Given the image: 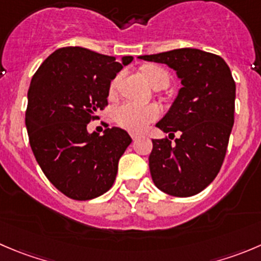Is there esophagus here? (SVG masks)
I'll list each match as a JSON object with an SVG mask.
<instances>
[{"label":"esophagus","mask_w":261,"mask_h":261,"mask_svg":"<svg viewBox=\"0 0 261 261\" xmlns=\"http://www.w3.org/2000/svg\"><path fill=\"white\" fill-rule=\"evenodd\" d=\"M130 136L133 138V140H136V139H139L141 136V134L139 133H130Z\"/></svg>","instance_id":"obj_1"}]
</instances>
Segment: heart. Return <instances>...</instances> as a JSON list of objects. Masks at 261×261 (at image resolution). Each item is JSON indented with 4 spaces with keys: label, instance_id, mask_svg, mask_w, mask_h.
I'll list each match as a JSON object with an SVG mask.
<instances>
[{
    "label": "heart",
    "instance_id": "b5f03b06",
    "mask_svg": "<svg viewBox=\"0 0 261 261\" xmlns=\"http://www.w3.org/2000/svg\"><path fill=\"white\" fill-rule=\"evenodd\" d=\"M143 75L153 88H166L169 84V74L163 67L149 65L143 69ZM120 75L111 82L110 92L117 89ZM159 117V110L155 106H143L133 102H125L115 111V120L125 130L138 133L144 130L149 123Z\"/></svg>",
    "mask_w": 261,
    "mask_h": 261
}]
</instances>
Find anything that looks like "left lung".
<instances>
[{"instance_id": "8db88e82", "label": "left lung", "mask_w": 261, "mask_h": 261, "mask_svg": "<svg viewBox=\"0 0 261 261\" xmlns=\"http://www.w3.org/2000/svg\"><path fill=\"white\" fill-rule=\"evenodd\" d=\"M140 60L166 63L182 88L156 127L174 137L153 139L149 168L166 194L187 198L203 191L217 177L227 153L234 122L236 84L226 61L213 53L181 48Z\"/></svg>"}]
</instances>
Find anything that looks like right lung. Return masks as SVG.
<instances>
[{
	"label": "right lung",
	"instance_id": "right-lung-1",
	"mask_svg": "<svg viewBox=\"0 0 261 261\" xmlns=\"http://www.w3.org/2000/svg\"><path fill=\"white\" fill-rule=\"evenodd\" d=\"M133 60L63 47L33 76L25 112L29 143L43 173L67 198L90 200L115 182L130 135L112 127L99 136L88 133L87 126L108 105L111 82Z\"/></svg>",
	"mask_w": 261,
	"mask_h": 261
}]
</instances>
